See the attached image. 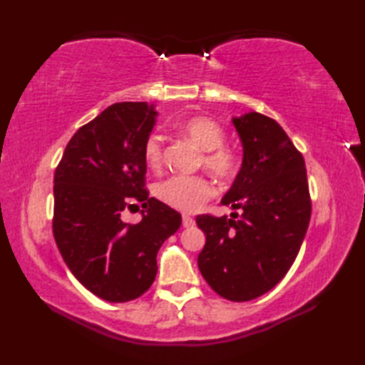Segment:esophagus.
<instances>
[{"mask_svg": "<svg viewBox=\"0 0 365 365\" xmlns=\"http://www.w3.org/2000/svg\"><path fill=\"white\" fill-rule=\"evenodd\" d=\"M182 224H183V227H192L196 224V221L191 218V216H188V215H183V218H182Z\"/></svg>", "mask_w": 365, "mask_h": 365, "instance_id": "obj_1", "label": "esophagus"}]
</instances>
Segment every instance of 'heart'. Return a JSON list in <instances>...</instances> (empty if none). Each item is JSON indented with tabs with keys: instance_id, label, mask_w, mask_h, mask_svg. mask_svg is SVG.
Returning a JSON list of instances; mask_svg holds the SVG:
<instances>
[{
	"instance_id": "heart-1",
	"label": "heart",
	"mask_w": 365,
	"mask_h": 365,
	"mask_svg": "<svg viewBox=\"0 0 365 365\" xmlns=\"http://www.w3.org/2000/svg\"><path fill=\"white\" fill-rule=\"evenodd\" d=\"M183 136L191 139L200 150V165L220 178L227 180L237 173L238 158L234 150L224 145L226 131L207 115H192L177 125ZM143 155L147 165L158 169L163 165V141L158 133L145 138ZM215 195L212 183L202 175H173L157 183L155 196L165 205L182 213H195Z\"/></svg>"
}]
</instances>
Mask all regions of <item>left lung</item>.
Instances as JSON below:
<instances>
[{"label":"left lung","mask_w":365,"mask_h":365,"mask_svg":"<svg viewBox=\"0 0 365 365\" xmlns=\"http://www.w3.org/2000/svg\"><path fill=\"white\" fill-rule=\"evenodd\" d=\"M243 165L222 205L235 212L199 215L205 234L197 265L207 284L229 301H250L282 281L311 221L304 158L279 123L260 113L234 118Z\"/></svg>","instance_id":"left-lung-1"}]
</instances>
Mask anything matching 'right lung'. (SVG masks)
<instances>
[{
    "instance_id": "obj_1",
    "label": "right lung",
    "mask_w": 365,
    "mask_h": 365,
    "mask_svg": "<svg viewBox=\"0 0 365 365\" xmlns=\"http://www.w3.org/2000/svg\"><path fill=\"white\" fill-rule=\"evenodd\" d=\"M153 105L108 106L68 141L54 173L53 235L72 274L98 298L125 302L141 297L157 276V254L182 216L149 197L145 138ZM141 203L143 220L123 221Z\"/></svg>"
}]
</instances>
